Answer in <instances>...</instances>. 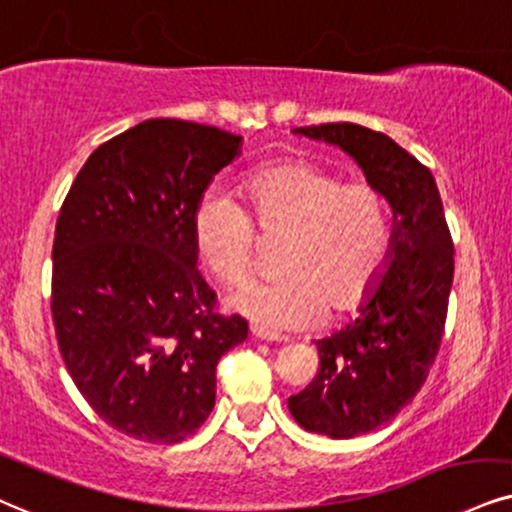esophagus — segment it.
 <instances>
[{
  "instance_id": "esophagus-1",
  "label": "esophagus",
  "mask_w": 512,
  "mask_h": 512,
  "mask_svg": "<svg viewBox=\"0 0 512 512\" xmlns=\"http://www.w3.org/2000/svg\"><path fill=\"white\" fill-rule=\"evenodd\" d=\"M251 334H254L256 339H261V342H282V337H277L273 332L261 330V327H251Z\"/></svg>"
}]
</instances>
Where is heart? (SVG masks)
<instances>
[{"instance_id": "1", "label": "heart", "mask_w": 512, "mask_h": 512, "mask_svg": "<svg viewBox=\"0 0 512 512\" xmlns=\"http://www.w3.org/2000/svg\"><path fill=\"white\" fill-rule=\"evenodd\" d=\"M244 208L208 194L194 211L199 258L225 285L254 273L258 235H282L280 275L249 282L232 308L270 330H304L327 308L349 313L375 289L391 249V211L370 180H344L306 159L268 163L239 187Z\"/></svg>"}]
</instances>
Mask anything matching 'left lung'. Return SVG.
Returning <instances> with one entry per match:
<instances>
[{
	"instance_id": "8db88e82",
	"label": "left lung",
	"mask_w": 512,
	"mask_h": 512,
	"mask_svg": "<svg viewBox=\"0 0 512 512\" xmlns=\"http://www.w3.org/2000/svg\"><path fill=\"white\" fill-rule=\"evenodd\" d=\"M294 132L339 144L394 211L387 273L353 323L315 342L320 368L289 396V413L304 430L351 439L394 418L430 375L449 311L453 239L430 168L384 132L356 123Z\"/></svg>"
}]
</instances>
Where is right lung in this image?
<instances>
[{
    "label": "right lung",
    "instance_id": "add662e5",
    "mask_svg": "<svg viewBox=\"0 0 512 512\" xmlns=\"http://www.w3.org/2000/svg\"><path fill=\"white\" fill-rule=\"evenodd\" d=\"M242 137L151 118L80 168L54 235L52 318L75 387L113 430L178 444L216 406V365L242 315L216 311L192 220Z\"/></svg>",
    "mask_w": 512,
    "mask_h": 512
}]
</instances>
